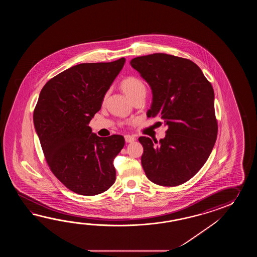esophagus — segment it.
<instances>
[{"label": "esophagus", "mask_w": 257, "mask_h": 257, "mask_svg": "<svg viewBox=\"0 0 257 257\" xmlns=\"http://www.w3.org/2000/svg\"><path fill=\"white\" fill-rule=\"evenodd\" d=\"M135 140H136L135 137L132 136V135H125V141H126V142H127V143L133 142Z\"/></svg>", "instance_id": "1"}]
</instances>
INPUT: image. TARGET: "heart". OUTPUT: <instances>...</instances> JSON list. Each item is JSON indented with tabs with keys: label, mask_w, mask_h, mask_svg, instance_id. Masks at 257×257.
<instances>
[{
	"label": "heart",
	"mask_w": 257,
	"mask_h": 257,
	"mask_svg": "<svg viewBox=\"0 0 257 257\" xmlns=\"http://www.w3.org/2000/svg\"><path fill=\"white\" fill-rule=\"evenodd\" d=\"M121 86L123 91L131 99L139 94L146 93V87L144 83L137 77H126L122 81Z\"/></svg>",
	"instance_id": "heart-1"
}]
</instances>
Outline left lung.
Here are the masks:
<instances>
[{
	"instance_id": "1",
	"label": "left lung",
	"mask_w": 257,
	"mask_h": 257,
	"mask_svg": "<svg viewBox=\"0 0 257 257\" xmlns=\"http://www.w3.org/2000/svg\"><path fill=\"white\" fill-rule=\"evenodd\" d=\"M131 65L152 89L148 116H160L167 126L160 142L139 138L143 170L159 186L182 185L202 168L217 139L213 88L196 63L180 57L154 53Z\"/></svg>"
}]
</instances>
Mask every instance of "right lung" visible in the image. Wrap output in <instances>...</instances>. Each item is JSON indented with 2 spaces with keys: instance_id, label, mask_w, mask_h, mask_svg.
<instances>
[{
  "instance_id": "1",
  "label": "right lung",
  "mask_w": 257,
  "mask_h": 257,
  "mask_svg": "<svg viewBox=\"0 0 257 257\" xmlns=\"http://www.w3.org/2000/svg\"><path fill=\"white\" fill-rule=\"evenodd\" d=\"M125 61L72 66L44 85L34 110V126L49 168L67 188L82 196L98 195L115 183L113 162L125 139L98 137L89 123Z\"/></svg>"
}]
</instances>
